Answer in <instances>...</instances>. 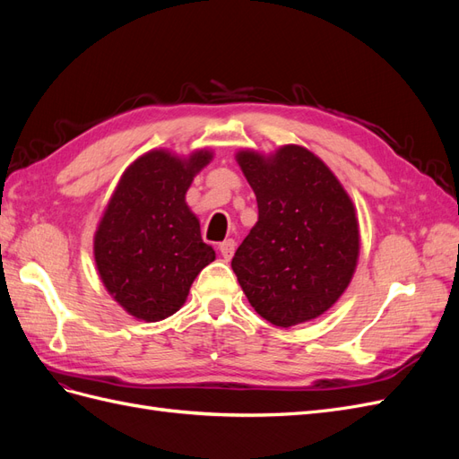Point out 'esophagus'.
<instances>
[{
    "label": "esophagus",
    "instance_id": "obj_1",
    "mask_svg": "<svg viewBox=\"0 0 459 459\" xmlns=\"http://www.w3.org/2000/svg\"><path fill=\"white\" fill-rule=\"evenodd\" d=\"M218 248H220L221 256H224L226 260H230V258L233 256V253H235V241H233V239H226V241H221V243L218 245Z\"/></svg>",
    "mask_w": 459,
    "mask_h": 459
}]
</instances>
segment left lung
<instances>
[{
	"instance_id": "obj_1",
	"label": "left lung",
	"mask_w": 459,
	"mask_h": 459,
	"mask_svg": "<svg viewBox=\"0 0 459 459\" xmlns=\"http://www.w3.org/2000/svg\"><path fill=\"white\" fill-rule=\"evenodd\" d=\"M258 221L231 260L251 307L290 327L329 310L349 287L359 235L354 204L314 152L285 145L272 159L241 151Z\"/></svg>"
}]
</instances>
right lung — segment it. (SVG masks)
Returning <instances> with one entry per match:
<instances>
[{
  "instance_id": "obj_1",
  "label": "right lung",
  "mask_w": 459,
  "mask_h": 459,
  "mask_svg": "<svg viewBox=\"0 0 459 459\" xmlns=\"http://www.w3.org/2000/svg\"><path fill=\"white\" fill-rule=\"evenodd\" d=\"M212 155L186 160L151 151L120 178L95 233V264L120 307L137 319L159 322L182 308L199 272L214 260L201 238L186 191Z\"/></svg>"
}]
</instances>
